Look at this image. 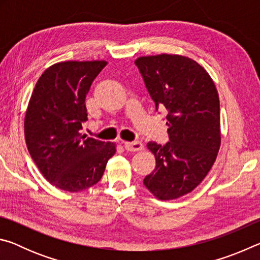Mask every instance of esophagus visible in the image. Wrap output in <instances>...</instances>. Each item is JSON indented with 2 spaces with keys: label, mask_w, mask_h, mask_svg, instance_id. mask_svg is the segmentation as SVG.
I'll list each match as a JSON object with an SVG mask.
<instances>
[{
  "label": "esophagus",
  "mask_w": 260,
  "mask_h": 260,
  "mask_svg": "<svg viewBox=\"0 0 260 260\" xmlns=\"http://www.w3.org/2000/svg\"><path fill=\"white\" fill-rule=\"evenodd\" d=\"M124 147L127 151H140L143 149V144L139 142V141H134V142H124Z\"/></svg>",
  "instance_id": "1"
}]
</instances>
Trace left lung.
<instances>
[{
	"label": "left lung",
	"mask_w": 260,
	"mask_h": 260,
	"mask_svg": "<svg viewBox=\"0 0 260 260\" xmlns=\"http://www.w3.org/2000/svg\"><path fill=\"white\" fill-rule=\"evenodd\" d=\"M156 109L167 110L170 142H149L156 167L143 180L158 200L179 199L192 191L217 158L220 104L217 88L206 70L180 55L143 56L135 60Z\"/></svg>",
	"instance_id": "8db88e82"
}]
</instances>
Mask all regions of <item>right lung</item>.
<instances>
[{"mask_svg": "<svg viewBox=\"0 0 260 260\" xmlns=\"http://www.w3.org/2000/svg\"><path fill=\"white\" fill-rule=\"evenodd\" d=\"M105 60H68L48 68L30 96L24 121L26 146L52 186L78 192L98 183L116 144L86 138V95Z\"/></svg>", "mask_w": 260, "mask_h": 260, "instance_id": "1", "label": "right lung"}]
</instances>
